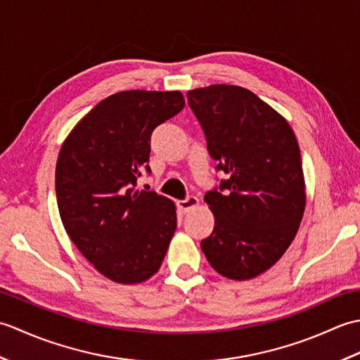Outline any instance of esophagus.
<instances>
[{"mask_svg": "<svg viewBox=\"0 0 360 360\" xmlns=\"http://www.w3.org/2000/svg\"><path fill=\"white\" fill-rule=\"evenodd\" d=\"M198 204H200V201H198L196 196H188V198H186V200L178 201V207L182 213H187L192 209H195Z\"/></svg>", "mask_w": 360, "mask_h": 360, "instance_id": "34e87169", "label": "esophagus"}]
</instances>
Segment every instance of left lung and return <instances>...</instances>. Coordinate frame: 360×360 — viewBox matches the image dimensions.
Returning <instances> with one entry per match:
<instances>
[{
    "instance_id": "8db88e82",
    "label": "left lung",
    "mask_w": 360,
    "mask_h": 360,
    "mask_svg": "<svg viewBox=\"0 0 360 360\" xmlns=\"http://www.w3.org/2000/svg\"><path fill=\"white\" fill-rule=\"evenodd\" d=\"M219 186L204 195L215 227L201 249L218 274L249 280L285 254L304 212L302 156L292 128L252 91L212 85L187 93Z\"/></svg>"
}]
</instances>
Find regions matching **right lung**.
<instances>
[{
    "label": "right lung",
    "mask_w": 360,
    "mask_h": 360,
    "mask_svg": "<svg viewBox=\"0 0 360 360\" xmlns=\"http://www.w3.org/2000/svg\"><path fill=\"white\" fill-rule=\"evenodd\" d=\"M179 91H124L97 103L62 145L56 167L60 218L82 255L116 283L153 277L176 231L173 201L136 190L151 173L155 128L184 108Z\"/></svg>",
    "instance_id": "right-lung-1"
}]
</instances>
